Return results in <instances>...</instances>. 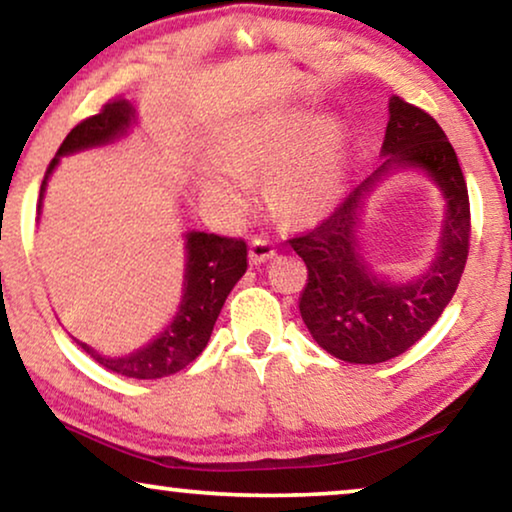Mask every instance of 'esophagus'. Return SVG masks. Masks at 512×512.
<instances>
[{
  "label": "esophagus",
  "instance_id": "esophagus-1",
  "mask_svg": "<svg viewBox=\"0 0 512 512\" xmlns=\"http://www.w3.org/2000/svg\"><path fill=\"white\" fill-rule=\"evenodd\" d=\"M273 255H276V248H273L271 241L253 239V243H250V253H248L250 264H255V266L264 264V262H269Z\"/></svg>",
  "mask_w": 512,
  "mask_h": 512
}]
</instances>
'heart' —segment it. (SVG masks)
<instances>
[{
    "label": "heart",
    "instance_id": "1",
    "mask_svg": "<svg viewBox=\"0 0 512 512\" xmlns=\"http://www.w3.org/2000/svg\"><path fill=\"white\" fill-rule=\"evenodd\" d=\"M311 127L306 111L266 113L239 127L225 143V160L211 157L201 167V194L227 218H239L250 208V181L266 176V197L280 218L322 220L341 199V164L334 132L322 125L306 139Z\"/></svg>",
    "mask_w": 512,
    "mask_h": 512
}]
</instances>
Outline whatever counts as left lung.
<instances>
[{
	"mask_svg": "<svg viewBox=\"0 0 512 512\" xmlns=\"http://www.w3.org/2000/svg\"><path fill=\"white\" fill-rule=\"evenodd\" d=\"M387 111L380 167L322 225L290 241L308 269L299 297L301 320L322 350L350 364L387 362L420 341L450 304L469 255V190L455 148L417 106L392 97ZM403 170L422 173L437 185L444 220L428 269L410 281H394L372 269L358 222L375 187Z\"/></svg>",
	"mask_w": 512,
	"mask_h": 512,
	"instance_id": "8db88e82",
	"label": "left lung"
}]
</instances>
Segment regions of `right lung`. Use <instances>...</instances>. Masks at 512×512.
<instances>
[{"mask_svg": "<svg viewBox=\"0 0 512 512\" xmlns=\"http://www.w3.org/2000/svg\"><path fill=\"white\" fill-rule=\"evenodd\" d=\"M136 122H139V111L127 99H115V102L104 106L102 113L92 115L71 129L41 183L39 218L48 181L62 157L111 146V143L125 139ZM183 239L185 269L181 304L160 334L150 338L141 348L127 352V355H104L92 345L74 338L104 369L125 378L155 380L178 373L204 352L208 338L213 334L215 320L225 306V299L248 269V248L243 241L194 232V229L185 232Z\"/></svg>", "mask_w": 512, "mask_h": 512, "instance_id": "1", "label": "right lung"}]
</instances>
